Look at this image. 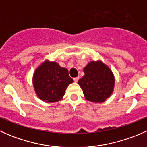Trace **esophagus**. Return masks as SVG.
<instances>
[{
	"label": "esophagus",
	"mask_w": 147,
	"mask_h": 147,
	"mask_svg": "<svg viewBox=\"0 0 147 147\" xmlns=\"http://www.w3.org/2000/svg\"><path fill=\"white\" fill-rule=\"evenodd\" d=\"M79 79H80V78H79V77H76V78H73L74 81H75V82H78V81L79 80Z\"/></svg>",
	"instance_id": "esophagus-1"
}]
</instances>
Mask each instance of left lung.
<instances>
[{
	"instance_id": "8db88e82",
	"label": "left lung",
	"mask_w": 147,
	"mask_h": 147,
	"mask_svg": "<svg viewBox=\"0 0 147 147\" xmlns=\"http://www.w3.org/2000/svg\"><path fill=\"white\" fill-rule=\"evenodd\" d=\"M84 75L78 84L87 100L103 102L113 91L115 78L112 71L101 62H90L83 69Z\"/></svg>"
}]
</instances>
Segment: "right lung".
Listing matches in <instances>:
<instances>
[{
  "mask_svg": "<svg viewBox=\"0 0 147 147\" xmlns=\"http://www.w3.org/2000/svg\"><path fill=\"white\" fill-rule=\"evenodd\" d=\"M73 80L66 68L57 63L45 61L33 75V85L38 97L42 101L55 102L65 94V90Z\"/></svg>",
  "mask_w": 147,
  "mask_h": 147,
  "instance_id": "1",
  "label": "right lung"
}]
</instances>
